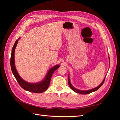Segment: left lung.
<instances>
[{"mask_svg":"<svg viewBox=\"0 0 120 120\" xmlns=\"http://www.w3.org/2000/svg\"><path fill=\"white\" fill-rule=\"evenodd\" d=\"M109 60H110L109 56ZM105 78H106V77H105ZM105 78H104V80L103 81V82H101V84H100L99 86H98L97 87H96V88H95L90 89V90H78V89H76V88H74V87L72 86V85L71 84V83L70 77H69V75H68V83L69 86H70V87L71 88V89L72 90H74V91L75 92V93H79V94H89L91 93H92V92H95V91H96V90H98V89H99L100 88V87H101V86H102V85L103 84V83H104V81H105Z\"/></svg>","mask_w":120,"mask_h":120,"instance_id":"left-lung-1","label":"left lung"}]
</instances>
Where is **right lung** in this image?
Masks as SVG:
<instances>
[{"mask_svg":"<svg viewBox=\"0 0 120 120\" xmlns=\"http://www.w3.org/2000/svg\"><path fill=\"white\" fill-rule=\"evenodd\" d=\"M19 39L20 38H19ZM19 40L17 39L15 43H14L12 49L11 55L10 66L12 73L14 77H15L17 82H19V86L24 90H27V91L34 93H41L44 92L49 88L50 84V79H51L52 78V76L54 71L60 67V65L57 64L51 68H50L48 73L46 75L45 78L41 82L33 83H29L25 82L20 77L19 74H18L15 68V63H15V60H14V52H15V49L16 48Z\"/></svg>","mask_w":120,"mask_h":120,"instance_id":"add662e5","label":"right lung"}]
</instances>
